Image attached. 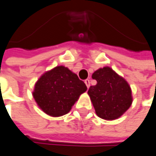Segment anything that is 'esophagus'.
Here are the masks:
<instances>
[{
  "instance_id": "obj_1",
  "label": "esophagus",
  "mask_w": 156,
  "mask_h": 156,
  "mask_svg": "<svg viewBox=\"0 0 156 156\" xmlns=\"http://www.w3.org/2000/svg\"><path fill=\"white\" fill-rule=\"evenodd\" d=\"M84 83H85L86 86H87V88L89 89V86H90V81H89V79H86V80H84Z\"/></svg>"
}]
</instances>
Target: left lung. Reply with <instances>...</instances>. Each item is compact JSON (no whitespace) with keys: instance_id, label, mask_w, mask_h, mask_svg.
<instances>
[{"instance_id":"1","label":"left lung","mask_w":156,"mask_h":156,"mask_svg":"<svg viewBox=\"0 0 156 156\" xmlns=\"http://www.w3.org/2000/svg\"><path fill=\"white\" fill-rule=\"evenodd\" d=\"M92 78L97 83L90 86L88 94L97 116L109 121L122 116L133 102L128 83L109 67L95 71Z\"/></svg>"}]
</instances>
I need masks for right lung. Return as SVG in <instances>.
<instances>
[{
  "label": "right lung",
  "instance_id": "right-lung-1",
  "mask_svg": "<svg viewBox=\"0 0 156 156\" xmlns=\"http://www.w3.org/2000/svg\"><path fill=\"white\" fill-rule=\"evenodd\" d=\"M87 90L85 83L67 67L57 66L45 72L34 85L33 96L44 113L54 117L66 115Z\"/></svg>",
  "mask_w": 156,
  "mask_h": 156
}]
</instances>
